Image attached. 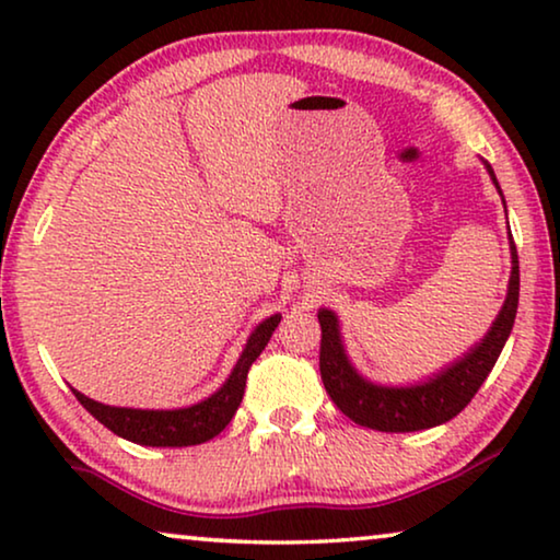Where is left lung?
<instances>
[{"label":"left lung","mask_w":560,"mask_h":560,"mask_svg":"<svg viewBox=\"0 0 560 560\" xmlns=\"http://www.w3.org/2000/svg\"><path fill=\"white\" fill-rule=\"evenodd\" d=\"M485 167L494 183L497 194L502 196L492 165L485 163ZM504 211H508V206H504ZM510 257L512 270L508 298H504L502 308L492 320V326H489L485 339H479L469 351H464V357L454 359V362L431 374L428 380L412 382V385H377V382L366 380L351 364L347 354L339 316L331 308H320V380H324L326 393L336 402V408L354 420V423L382 433L425 431V428L448 423L451 418H456L471 402V397L477 395L481 382L489 377L494 362L502 354L504 341L510 339L512 326H515L520 301V265L512 234Z\"/></svg>","instance_id":"8db88e82"}]
</instances>
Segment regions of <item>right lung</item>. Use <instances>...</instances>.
Listing matches in <instances>:
<instances>
[{
  "instance_id": "1",
  "label": "right lung",
  "mask_w": 560,
  "mask_h": 560,
  "mask_svg": "<svg viewBox=\"0 0 560 560\" xmlns=\"http://www.w3.org/2000/svg\"><path fill=\"white\" fill-rule=\"evenodd\" d=\"M280 313L265 318L255 331L249 334L247 343H244L240 359H236L232 374H229L224 385L217 393L203 397L201 402L188 405V408H173V410H142V408H114V405H104L86 397L79 389L73 395L79 402L94 416L98 423L117 433L119 439H127L140 446L152 448H183V446H198V443L211 441L229 425L234 418L236 408H240L244 387H247V372L255 359L262 354V349L270 341V336L280 324Z\"/></svg>"
}]
</instances>
